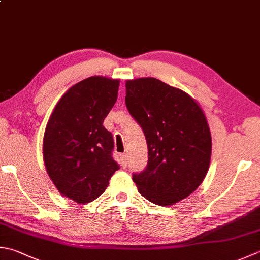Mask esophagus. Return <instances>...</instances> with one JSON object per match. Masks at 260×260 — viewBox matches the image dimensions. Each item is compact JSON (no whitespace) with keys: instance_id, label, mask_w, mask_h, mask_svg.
<instances>
[{"instance_id":"1","label":"esophagus","mask_w":260,"mask_h":260,"mask_svg":"<svg viewBox=\"0 0 260 260\" xmlns=\"http://www.w3.org/2000/svg\"><path fill=\"white\" fill-rule=\"evenodd\" d=\"M127 164H128V156H127V154H121V155H120V165H121V168H126V167H127Z\"/></svg>"}]
</instances>
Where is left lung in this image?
Wrapping results in <instances>:
<instances>
[{
	"instance_id": "obj_1",
	"label": "left lung",
	"mask_w": 260,
	"mask_h": 260,
	"mask_svg": "<svg viewBox=\"0 0 260 260\" xmlns=\"http://www.w3.org/2000/svg\"><path fill=\"white\" fill-rule=\"evenodd\" d=\"M125 103L147 143L145 170L133 175L137 190L153 204L174 205L197 189L210 168L204 111L185 91L154 78L127 80Z\"/></svg>"
}]
</instances>
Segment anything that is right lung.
Listing matches in <instances>:
<instances>
[{"instance_id":"add662e5","label":"right lung","mask_w":260,"mask_h":260,"mask_svg":"<svg viewBox=\"0 0 260 260\" xmlns=\"http://www.w3.org/2000/svg\"><path fill=\"white\" fill-rule=\"evenodd\" d=\"M119 80L90 76L66 91L46 125V170L63 196L78 204L106 190L119 166L111 156L114 140L104 120L118 94Z\"/></svg>"}]
</instances>
